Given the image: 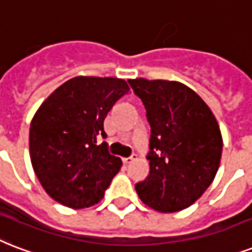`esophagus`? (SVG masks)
Here are the masks:
<instances>
[{
  "mask_svg": "<svg viewBox=\"0 0 252 252\" xmlns=\"http://www.w3.org/2000/svg\"><path fill=\"white\" fill-rule=\"evenodd\" d=\"M134 160H136V155H135V154H132V155L130 158H125L124 163H125V164H130V163H131V161H134Z\"/></svg>",
  "mask_w": 252,
  "mask_h": 252,
  "instance_id": "esophagus-1",
  "label": "esophagus"
}]
</instances>
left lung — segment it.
<instances>
[{
    "label": "left lung",
    "instance_id": "1",
    "mask_svg": "<svg viewBox=\"0 0 252 252\" xmlns=\"http://www.w3.org/2000/svg\"><path fill=\"white\" fill-rule=\"evenodd\" d=\"M151 126L150 175L135 185L146 205L173 213L194 204L216 177L222 135L204 99L184 84L128 80Z\"/></svg>",
    "mask_w": 252,
    "mask_h": 252
}]
</instances>
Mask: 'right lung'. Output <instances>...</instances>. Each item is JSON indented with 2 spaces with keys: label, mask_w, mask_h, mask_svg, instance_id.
Instances as JSON below:
<instances>
[{
  "label": "right lung",
  "mask_w": 252,
  "mask_h": 252,
  "mask_svg": "<svg viewBox=\"0 0 252 252\" xmlns=\"http://www.w3.org/2000/svg\"><path fill=\"white\" fill-rule=\"evenodd\" d=\"M130 91L114 77L77 76L52 92L30 125V158L34 172L48 196L72 209L102 200L121 169L120 158L97 146L104 120Z\"/></svg>",
  "instance_id": "add662e5"
}]
</instances>
